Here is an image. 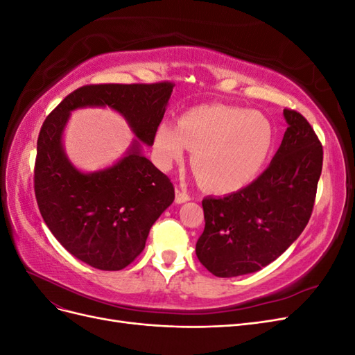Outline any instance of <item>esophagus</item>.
Segmentation results:
<instances>
[{
	"label": "esophagus",
	"mask_w": 355,
	"mask_h": 355,
	"mask_svg": "<svg viewBox=\"0 0 355 355\" xmlns=\"http://www.w3.org/2000/svg\"><path fill=\"white\" fill-rule=\"evenodd\" d=\"M189 200H191V197L187 194V192L180 191V189H176V198H175V201H176L178 204L187 202V201H189Z\"/></svg>",
	"instance_id": "1"
}]
</instances>
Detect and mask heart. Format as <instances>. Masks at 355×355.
<instances>
[{
    "label": "heart",
    "mask_w": 355,
    "mask_h": 355,
    "mask_svg": "<svg viewBox=\"0 0 355 355\" xmlns=\"http://www.w3.org/2000/svg\"><path fill=\"white\" fill-rule=\"evenodd\" d=\"M274 144V125L263 114L202 105L182 115L178 127L170 123L157 127L154 154L161 168H170L188 148L200 185L214 194H234L262 173Z\"/></svg>",
    "instance_id": "heart-1"
}]
</instances>
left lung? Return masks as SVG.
Instances as JSON below:
<instances>
[{
	"mask_svg": "<svg viewBox=\"0 0 355 355\" xmlns=\"http://www.w3.org/2000/svg\"><path fill=\"white\" fill-rule=\"evenodd\" d=\"M287 130L271 164L249 187L202 200L206 227L198 261L216 277L252 274L282 256L305 230L323 167V146L296 111L284 110Z\"/></svg>",
	"mask_w": 355,
	"mask_h": 355,
	"instance_id": "8db88e82",
	"label": "left lung"
}]
</instances>
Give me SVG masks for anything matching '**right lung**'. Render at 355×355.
I'll list each match as a JSON object with an SVG mask.
<instances>
[{
  "instance_id": "1",
  "label": "right lung",
  "mask_w": 355,
  "mask_h": 355,
  "mask_svg": "<svg viewBox=\"0 0 355 355\" xmlns=\"http://www.w3.org/2000/svg\"><path fill=\"white\" fill-rule=\"evenodd\" d=\"M173 92L171 83L99 84L72 92L41 127L34 171L41 216L65 249L93 268L120 271L145 249L149 230L175 200V188L142 151L153 146ZM110 107L137 137L114 165L83 172L67 158L62 135L70 114Z\"/></svg>"
}]
</instances>
